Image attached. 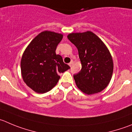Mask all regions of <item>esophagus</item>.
<instances>
[{"mask_svg":"<svg viewBox=\"0 0 132 132\" xmlns=\"http://www.w3.org/2000/svg\"><path fill=\"white\" fill-rule=\"evenodd\" d=\"M73 64H74L73 61H71V62H70L69 63V65L70 67H72V65H73Z\"/></svg>","mask_w":132,"mask_h":132,"instance_id":"1","label":"esophagus"}]
</instances>
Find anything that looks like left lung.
Segmentation results:
<instances>
[{"label":"left lung","instance_id":"1","mask_svg":"<svg viewBox=\"0 0 132 132\" xmlns=\"http://www.w3.org/2000/svg\"><path fill=\"white\" fill-rule=\"evenodd\" d=\"M67 38L78 51L81 69L74 75L76 86L87 95L104 89L111 80L113 62L108 48L94 33H71Z\"/></svg>","mask_w":132,"mask_h":132}]
</instances>
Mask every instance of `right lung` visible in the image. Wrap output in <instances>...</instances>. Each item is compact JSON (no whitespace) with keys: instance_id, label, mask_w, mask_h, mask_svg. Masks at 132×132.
Here are the masks:
<instances>
[{"instance_id":"right-lung-1","label":"right lung","mask_w":132,"mask_h":132,"mask_svg":"<svg viewBox=\"0 0 132 132\" xmlns=\"http://www.w3.org/2000/svg\"><path fill=\"white\" fill-rule=\"evenodd\" d=\"M63 35L51 31L39 34L25 49L21 61L25 84L37 93L51 91L59 81V73L69 69L60 55L56 54Z\"/></svg>"}]
</instances>
